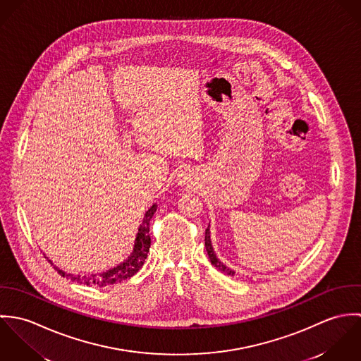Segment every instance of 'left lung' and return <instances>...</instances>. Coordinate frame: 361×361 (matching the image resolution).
I'll list each match as a JSON object with an SVG mask.
<instances>
[{
    "instance_id": "8db88e82",
    "label": "left lung",
    "mask_w": 361,
    "mask_h": 361,
    "mask_svg": "<svg viewBox=\"0 0 361 361\" xmlns=\"http://www.w3.org/2000/svg\"><path fill=\"white\" fill-rule=\"evenodd\" d=\"M204 242H206L207 255H208V258H209L211 264H212L215 268H218L219 271H222L224 274H226V275H235V271L229 269L226 265H224V264L216 258V256H215L214 249H212V246H211V239H209V225H208V228L206 229V239H204Z\"/></svg>"
}]
</instances>
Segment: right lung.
<instances>
[{
	"label": "right lung",
	"mask_w": 361,
	"mask_h": 361,
	"mask_svg": "<svg viewBox=\"0 0 361 361\" xmlns=\"http://www.w3.org/2000/svg\"><path fill=\"white\" fill-rule=\"evenodd\" d=\"M157 211V204L149 208V211L146 212L142 225L139 228L137 236H136V242H135V249L132 252V255L125 259L122 264H119L118 267L108 269L106 272H102L99 275H87V276H80V275H71V274H65L63 271L58 269L56 267H54L58 274L61 276H66L69 278L72 282H78V283H83L86 286H109L118 282H122L130 276H133L145 264L147 253L150 252V245H152V238H150V221ZM51 262V261H50Z\"/></svg>",
	"instance_id": "right-lung-1"
}]
</instances>
